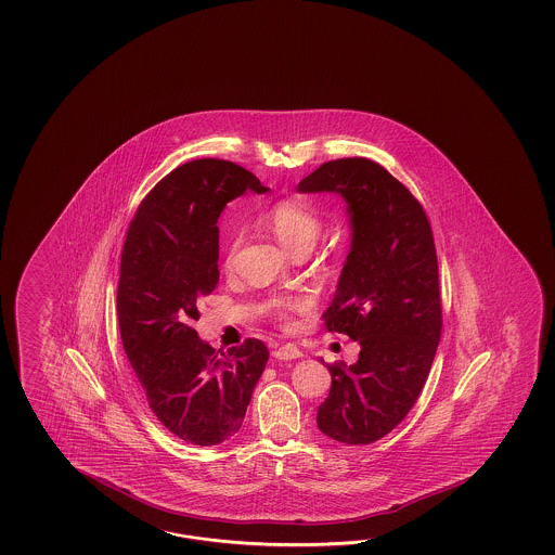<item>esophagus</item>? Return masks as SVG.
<instances>
[{
    "instance_id": "34e87169",
    "label": "esophagus",
    "mask_w": 555,
    "mask_h": 555,
    "mask_svg": "<svg viewBox=\"0 0 555 555\" xmlns=\"http://www.w3.org/2000/svg\"><path fill=\"white\" fill-rule=\"evenodd\" d=\"M273 357L280 359V361H292V359H299L301 351H299L295 345H292V343H287V345L278 347V349L273 351Z\"/></svg>"
}]
</instances>
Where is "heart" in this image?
I'll return each mask as SVG.
<instances>
[{
	"mask_svg": "<svg viewBox=\"0 0 555 555\" xmlns=\"http://www.w3.org/2000/svg\"><path fill=\"white\" fill-rule=\"evenodd\" d=\"M266 224L272 230L273 236L282 242L289 251L301 248H313L321 232V216L318 210L301 198H285L275 202L272 208L263 216ZM240 236L232 234L228 244V258H232Z\"/></svg>",
	"mask_w": 555,
	"mask_h": 555,
	"instance_id": "1",
	"label": "heart"
}]
</instances>
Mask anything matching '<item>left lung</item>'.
Listing matches in <instances>:
<instances>
[{
  "label": "left lung",
  "instance_id": "obj_1",
  "mask_svg": "<svg viewBox=\"0 0 555 555\" xmlns=\"http://www.w3.org/2000/svg\"><path fill=\"white\" fill-rule=\"evenodd\" d=\"M297 192L341 196L351 225L325 325L361 351L353 365L327 366L318 428L343 444H371L413 409L437 354L442 309L433 230L413 194L369 158L325 163Z\"/></svg>",
  "mask_w": 555,
  "mask_h": 555
}]
</instances>
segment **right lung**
<instances>
[{
  "label": "right lung",
  "mask_w": 555,
  "mask_h": 555,
  "mask_svg": "<svg viewBox=\"0 0 555 555\" xmlns=\"http://www.w3.org/2000/svg\"><path fill=\"white\" fill-rule=\"evenodd\" d=\"M246 190L270 189L228 160L178 166L142 201L120 258L125 353L158 421L196 447L236 435L270 357L258 339L216 351L190 327L201 318L198 299L220 280L218 218Z\"/></svg>",
  "instance_id": "obj_1"
}]
</instances>
